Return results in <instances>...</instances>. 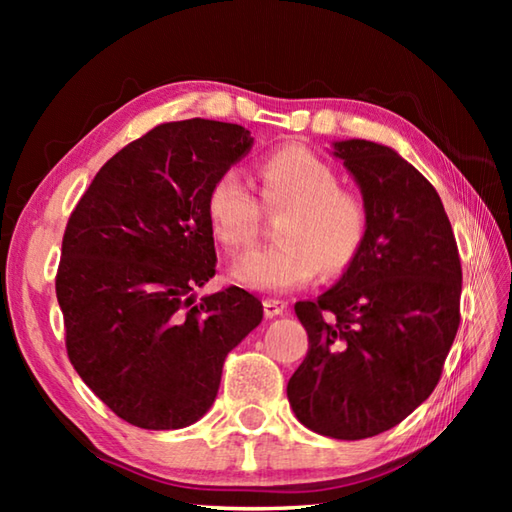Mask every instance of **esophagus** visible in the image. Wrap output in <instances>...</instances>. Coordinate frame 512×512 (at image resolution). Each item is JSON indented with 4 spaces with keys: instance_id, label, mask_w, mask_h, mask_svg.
<instances>
[{
    "instance_id": "obj_1",
    "label": "esophagus",
    "mask_w": 512,
    "mask_h": 512,
    "mask_svg": "<svg viewBox=\"0 0 512 512\" xmlns=\"http://www.w3.org/2000/svg\"><path fill=\"white\" fill-rule=\"evenodd\" d=\"M284 311H287V302H284V300H275V298L264 300L266 318H277V316H282Z\"/></svg>"
}]
</instances>
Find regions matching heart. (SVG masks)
I'll return each mask as SVG.
<instances>
[{
	"label": "heart",
	"instance_id": "1",
	"mask_svg": "<svg viewBox=\"0 0 512 512\" xmlns=\"http://www.w3.org/2000/svg\"><path fill=\"white\" fill-rule=\"evenodd\" d=\"M259 180L268 210H287L275 232L282 244L244 255L232 277L246 289L282 293L305 287L320 271L327 277L348 271L368 235V207L339 187V173L302 146H284L259 164ZM205 214L230 253L253 244L259 205L237 171L214 180Z\"/></svg>",
	"mask_w": 512,
	"mask_h": 512
}]
</instances>
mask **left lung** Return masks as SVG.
<instances>
[{"label": "left lung", "instance_id": "obj_1", "mask_svg": "<svg viewBox=\"0 0 512 512\" xmlns=\"http://www.w3.org/2000/svg\"><path fill=\"white\" fill-rule=\"evenodd\" d=\"M368 207L354 264L296 302L309 352L287 397L320 436L361 440L400 424L436 388L461 323V259L443 201L391 146L332 142Z\"/></svg>", "mask_w": 512, "mask_h": 512}]
</instances>
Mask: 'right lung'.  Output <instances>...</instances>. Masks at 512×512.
I'll return each instance as SVG.
<instances>
[{
    "label": "right lung",
    "instance_id": "right-lung-1",
    "mask_svg": "<svg viewBox=\"0 0 512 512\" xmlns=\"http://www.w3.org/2000/svg\"><path fill=\"white\" fill-rule=\"evenodd\" d=\"M253 146L239 124L155 126L103 164L69 216L56 296L67 354L92 393L140 429H183L210 411L223 361L262 323L214 277L207 192Z\"/></svg>",
    "mask_w": 512,
    "mask_h": 512
}]
</instances>
